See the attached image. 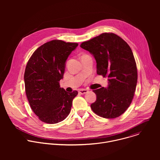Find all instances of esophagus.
<instances>
[{
  "label": "esophagus",
  "mask_w": 160,
  "mask_h": 160,
  "mask_svg": "<svg viewBox=\"0 0 160 160\" xmlns=\"http://www.w3.org/2000/svg\"><path fill=\"white\" fill-rule=\"evenodd\" d=\"M78 92L81 94H85L88 92V90H86V89H80L78 90Z\"/></svg>",
  "instance_id": "obj_1"
}]
</instances>
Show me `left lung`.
<instances>
[{
  "instance_id": "obj_1",
  "label": "left lung",
  "mask_w": 160,
  "mask_h": 160,
  "mask_svg": "<svg viewBox=\"0 0 160 160\" xmlns=\"http://www.w3.org/2000/svg\"><path fill=\"white\" fill-rule=\"evenodd\" d=\"M80 47L97 62V74L108 78L107 88L94 90L96 101L90 105L98 115L106 118L120 117L130 106L138 82V70L128 43L112 33H103Z\"/></svg>"
}]
</instances>
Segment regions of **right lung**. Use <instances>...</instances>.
<instances>
[{
  "mask_svg": "<svg viewBox=\"0 0 160 160\" xmlns=\"http://www.w3.org/2000/svg\"><path fill=\"white\" fill-rule=\"evenodd\" d=\"M77 43L54 40L39 47L28 60L24 75L25 92L30 107L39 120L54 124L70 114L78 92L68 93L60 87L65 64Z\"/></svg>",
  "mask_w": 160,
  "mask_h": 160,
  "instance_id": "add662e5",
  "label": "right lung"
}]
</instances>
